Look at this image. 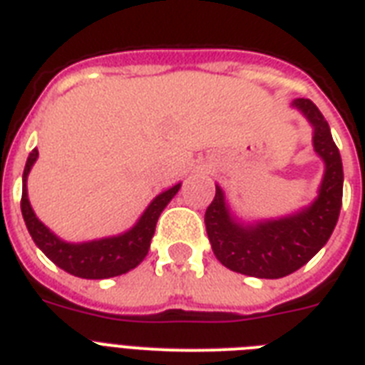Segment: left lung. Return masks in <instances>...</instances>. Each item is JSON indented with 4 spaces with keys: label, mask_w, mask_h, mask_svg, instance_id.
<instances>
[{
    "label": "left lung",
    "mask_w": 365,
    "mask_h": 365,
    "mask_svg": "<svg viewBox=\"0 0 365 365\" xmlns=\"http://www.w3.org/2000/svg\"><path fill=\"white\" fill-rule=\"evenodd\" d=\"M312 126V145L324 160L318 197L299 212L277 220L244 223L229 208L225 193L216 185V197L206 208L205 223L217 261L246 277L282 278L305 265L328 242L339 220L343 202V163L328 121L307 98L292 102Z\"/></svg>",
    "instance_id": "left-lung-1"
}]
</instances>
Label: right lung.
Here are the masks:
<instances>
[{
    "instance_id": "right-lung-1",
    "label": "right lung",
    "mask_w": 365,
    "mask_h": 365,
    "mask_svg": "<svg viewBox=\"0 0 365 365\" xmlns=\"http://www.w3.org/2000/svg\"><path fill=\"white\" fill-rule=\"evenodd\" d=\"M37 157L39 153H37V149H34L26 160L24 174H22V200H20L26 227L30 231L37 248L41 250L54 265H58L60 269H64L73 277L88 278V280L119 277V274H125L140 265L149 252V244L153 239L155 225H157L160 212L165 210L166 205L174 199V195L180 191L182 183H176L170 189L157 195L143 210L140 220L125 233L106 237V239L87 240V242H68V240L56 237L45 223L39 222V217L36 216L30 199H28L26 182H28V174H30Z\"/></svg>"
}]
</instances>
